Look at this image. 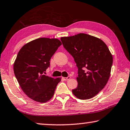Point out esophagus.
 <instances>
[{
	"instance_id": "esophagus-1",
	"label": "esophagus",
	"mask_w": 130,
	"mask_h": 130,
	"mask_svg": "<svg viewBox=\"0 0 130 130\" xmlns=\"http://www.w3.org/2000/svg\"><path fill=\"white\" fill-rule=\"evenodd\" d=\"M63 79L64 80H69L70 78H71V77H70V76H68L67 77H63Z\"/></svg>"
}]
</instances>
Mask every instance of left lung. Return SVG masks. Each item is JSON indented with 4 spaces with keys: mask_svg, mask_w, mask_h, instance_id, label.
Listing matches in <instances>:
<instances>
[{
    "mask_svg": "<svg viewBox=\"0 0 130 130\" xmlns=\"http://www.w3.org/2000/svg\"><path fill=\"white\" fill-rule=\"evenodd\" d=\"M63 45L73 57L78 67L77 88L73 94L79 99L96 95L107 84L113 57L103 41L84 33L61 37Z\"/></svg>",
    "mask_w": 130,
    "mask_h": 130,
    "instance_id": "obj_1",
    "label": "left lung"
}]
</instances>
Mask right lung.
I'll return each instance as SVG.
<instances>
[{
	"mask_svg": "<svg viewBox=\"0 0 130 130\" xmlns=\"http://www.w3.org/2000/svg\"><path fill=\"white\" fill-rule=\"evenodd\" d=\"M61 42L56 39L40 38L22 46L14 64L15 76L21 89L33 100L45 103L53 97L60 78L44 75L51 57Z\"/></svg>",
	"mask_w": 130,
	"mask_h": 130,
	"instance_id": "right-lung-1",
	"label": "right lung"
}]
</instances>
